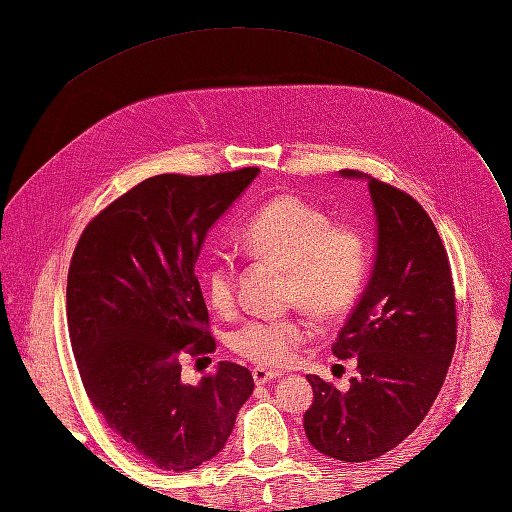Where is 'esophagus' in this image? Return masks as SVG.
<instances>
[{
    "label": "esophagus",
    "instance_id": "1",
    "mask_svg": "<svg viewBox=\"0 0 512 512\" xmlns=\"http://www.w3.org/2000/svg\"><path fill=\"white\" fill-rule=\"evenodd\" d=\"M277 378H281V372H277V369H264V367L253 369V380L257 385H266L270 380H277Z\"/></svg>",
    "mask_w": 512,
    "mask_h": 512
}]
</instances>
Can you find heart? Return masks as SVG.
<instances>
[{"instance_id": "b5f03b06", "label": "heart", "mask_w": 512, "mask_h": 512, "mask_svg": "<svg viewBox=\"0 0 512 512\" xmlns=\"http://www.w3.org/2000/svg\"><path fill=\"white\" fill-rule=\"evenodd\" d=\"M242 246L264 262L288 268V299L317 319L334 321L350 312L367 281L369 246L361 228L332 224V217L297 195L268 202L242 231ZM209 306L228 314L235 308V268L213 262L202 277ZM310 336V323L292 314L250 319L231 334V347L259 367H281Z\"/></svg>"}]
</instances>
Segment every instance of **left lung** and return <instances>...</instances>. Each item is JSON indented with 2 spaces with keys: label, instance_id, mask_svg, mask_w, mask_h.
<instances>
[{
  "label": "left lung",
  "instance_id": "8db88e82",
  "mask_svg": "<svg viewBox=\"0 0 512 512\" xmlns=\"http://www.w3.org/2000/svg\"><path fill=\"white\" fill-rule=\"evenodd\" d=\"M376 217V255L361 299L332 345L356 358L358 374L339 391L319 376L303 429L319 453L367 462L391 451L427 416L455 350V292L447 250L422 206L361 171Z\"/></svg>",
  "mask_w": 512,
  "mask_h": 512
}]
</instances>
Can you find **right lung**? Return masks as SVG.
Here are the masks:
<instances>
[{
	"mask_svg": "<svg viewBox=\"0 0 512 512\" xmlns=\"http://www.w3.org/2000/svg\"><path fill=\"white\" fill-rule=\"evenodd\" d=\"M257 167L147 178L107 206L74 248L65 314L94 409L145 460L191 471L215 458L253 394L246 367L222 361L182 383L180 354L215 350L195 262Z\"/></svg>",
	"mask_w": 512,
	"mask_h": 512,
	"instance_id": "1",
	"label": "right lung"
}]
</instances>
